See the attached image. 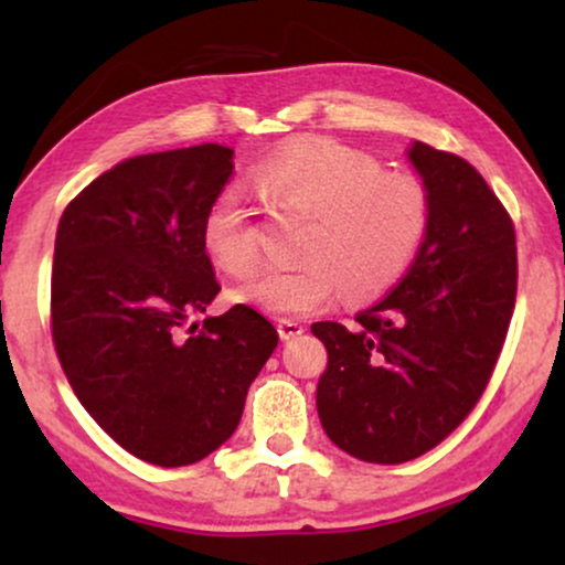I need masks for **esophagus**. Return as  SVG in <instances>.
<instances>
[{
    "label": "esophagus",
    "mask_w": 565,
    "mask_h": 565,
    "mask_svg": "<svg viewBox=\"0 0 565 565\" xmlns=\"http://www.w3.org/2000/svg\"><path fill=\"white\" fill-rule=\"evenodd\" d=\"M277 334H280V339H285V342H290V339H298L303 334V323L292 319H280L277 321Z\"/></svg>",
    "instance_id": "obj_1"
}]
</instances>
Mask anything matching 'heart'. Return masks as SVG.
Here are the masks:
<instances>
[{
	"label": "heart",
	"mask_w": 565,
	"mask_h": 565,
	"mask_svg": "<svg viewBox=\"0 0 565 565\" xmlns=\"http://www.w3.org/2000/svg\"><path fill=\"white\" fill-rule=\"evenodd\" d=\"M254 188L277 211L308 218L303 265L265 269L234 290L273 316L316 311L337 288L352 300L381 296L406 275L429 231V192L416 177L383 172L381 161L329 138L273 153L254 169ZM203 249L234 277L257 267V223L234 188L207 207Z\"/></svg>",
	"instance_id": "obj_1"
}]
</instances>
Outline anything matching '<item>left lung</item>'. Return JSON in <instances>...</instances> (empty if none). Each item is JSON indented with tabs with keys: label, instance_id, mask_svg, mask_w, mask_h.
Returning <instances> with one entry per match:
<instances>
[{
	"label": "left lung",
	"instance_id": "1",
	"mask_svg": "<svg viewBox=\"0 0 565 565\" xmlns=\"http://www.w3.org/2000/svg\"><path fill=\"white\" fill-rule=\"evenodd\" d=\"M429 231L396 288L354 316L316 321L329 352L316 406L352 458L398 466L450 437L481 401L516 300V234L481 172L416 141Z\"/></svg>",
	"mask_w": 565,
	"mask_h": 565
}]
</instances>
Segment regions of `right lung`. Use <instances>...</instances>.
I'll return each instance as SVG.
<instances>
[{
	"label": "right lung",
	"mask_w": 565,
	"mask_h": 565,
	"mask_svg": "<svg viewBox=\"0 0 565 565\" xmlns=\"http://www.w3.org/2000/svg\"><path fill=\"white\" fill-rule=\"evenodd\" d=\"M231 159L218 143L134 157L58 221V362L92 419L151 466H192L226 443L277 347L273 323L244 303L188 329L221 290L203 218L234 174Z\"/></svg>",
	"instance_id": "obj_1"
}]
</instances>
